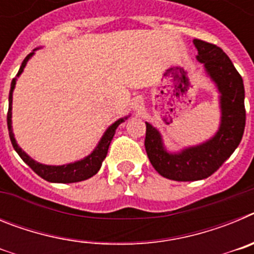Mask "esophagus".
<instances>
[{"label": "esophagus", "instance_id": "obj_1", "mask_svg": "<svg viewBox=\"0 0 254 254\" xmlns=\"http://www.w3.org/2000/svg\"><path fill=\"white\" fill-rule=\"evenodd\" d=\"M140 108H141V103L140 102H134V109H136V111H138Z\"/></svg>", "mask_w": 254, "mask_h": 254}]
</instances>
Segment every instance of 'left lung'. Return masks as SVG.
<instances>
[{
	"label": "left lung",
	"instance_id": "1",
	"mask_svg": "<svg viewBox=\"0 0 254 254\" xmlns=\"http://www.w3.org/2000/svg\"><path fill=\"white\" fill-rule=\"evenodd\" d=\"M196 60L219 91L220 125L203 142L179 151H168L161 133L146 123L145 149L150 163L164 178L178 182L201 181L216 172L241 143L246 127L244 84L230 58L215 44L194 39Z\"/></svg>",
	"mask_w": 254,
	"mask_h": 254
}]
</instances>
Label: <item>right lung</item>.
I'll return each mask as SVG.
<instances>
[{
    "instance_id": "right-lung-1",
    "label": "right lung",
    "mask_w": 254,
    "mask_h": 254,
    "mask_svg": "<svg viewBox=\"0 0 254 254\" xmlns=\"http://www.w3.org/2000/svg\"><path fill=\"white\" fill-rule=\"evenodd\" d=\"M39 48H35L34 51L29 53L25 57V60L22 61L21 66H20L19 72H17L16 77L12 78L11 81V89H10V95H8V113H7V127H8V134H10V140L12 143L15 151L19 154L20 158L28 164L31 169L37 173L38 176L42 177L46 181L52 182V183H75V182H81L85 179L91 178L93 176H95L96 173L99 172L100 167H102L103 161H104L105 156L108 154V149H109V145H111L112 140H113V136L116 133L117 127L121 125L122 122H125L129 116H126L123 118L117 120L116 122L112 123L105 132L103 133L102 138L98 142V145L95 146V149L90 152V154L85 156L84 159H80V160H76L73 163L64 164V165H47V164H42L39 161H35L34 159L30 158L28 154H26L21 147L17 145L16 140H15V136H13L12 132V94L15 90V85H16L17 77L22 73L24 68H25L28 61L30 60L33 56H34L35 51H38Z\"/></svg>"
}]
</instances>
